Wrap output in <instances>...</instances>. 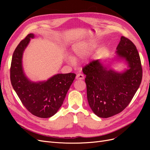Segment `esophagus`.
<instances>
[{"label": "esophagus", "instance_id": "34e87169", "mask_svg": "<svg viewBox=\"0 0 150 150\" xmlns=\"http://www.w3.org/2000/svg\"><path fill=\"white\" fill-rule=\"evenodd\" d=\"M84 76L83 74L79 73L76 75V79H84Z\"/></svg>", "mask_w": 150, "mask_h": 150}]
</instances>
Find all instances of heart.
<instances>
[{"label":"heart","instance_id":"1","mask_svg":"<svg viewBox=\"0 0 150 150\" xmlns=\"http://www.w3.org/2000/svg\"><path fill=\"white\" fill-rule=\"evenodd\" d=\"M94 46L90 42H83L74 45L72 51L74 59H82L87 56Z\"/></svg>","mask_w":150,"mask_h":150}]
</instances>
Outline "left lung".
I'll list each match as a JSON object with an SVG mask.
<instances>
[{
	"mask_svg": "<svg viewBox=\"0 0 150 150\" xmlns=\"http://www.w3.org/2000/svg\"><path fill=\"white\" fill-rule=\"evenodd\" d=\"M116 49L117 55L128 64L129 69L125 72L118 73L108 70L99 59L92 61L83 68L89 105L95 115L103 118L123 111L132 100L142 80V63L133 42L122 36Z\"/></svg>",
	"mask_w": 150,
	"mask_h": 150,
	"instance_id": "8db88e82",
	"label": "left lung"
}]
</instances>
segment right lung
<instances>
[{
  "instance_id": "obj_1",
  "label": "right lung",
  "mask_w": 150,
  "mask_h": 150,
  "mask_svg": "<svg viewBox=\"0 0 150 150\" xmlns=\"http://www.w3.org/2000/svg\"><path fill=\"white\" fill-rule=\"evenodd\" d=\"M33 34L22 40L13 53L10 77L11 84L24 107L32 115L42 118L54 115L61 108L76 74H58L47 81L33 83L24 75L22 54Z\"/></svg>"
}]
</instances>
